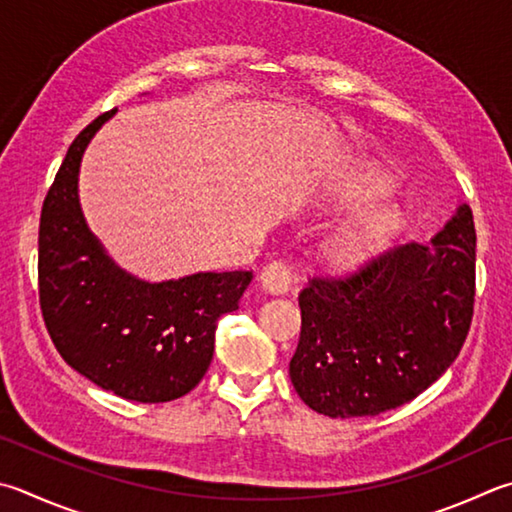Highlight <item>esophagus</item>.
<instances>
[{
    "mask_svg": "<svg viewBox=\"0 0 512 512\" xmlns=\"http://www.w3.org/2000/svg\"><path fill=\"white\" fill-rule=\"evenodd\" d=\"M259 284H262L266 293L284 295L291 288V268L286 266V262L266 264L262 275H259Z\"/></svg>",
    "mask_w": 512,
    "mask_h": 512,
    "instance_id": "34e87169",
    "label": "esophagus"
}]
</instances>
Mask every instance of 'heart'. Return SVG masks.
Returning <instances> with one entry per match:
<instances>
[{
	"mask_svg": "<svg viewBox=\"0 0 512 512\" xmlns=\"http://www.w3.org/2000/svg\"><path fill=\"white\" fill-rule=\"evenodd\" d=\"M385 197L387 185L376 174H358L340 188V199L347 206H371ZM398 230H401V217L396 210L371 208L331 246V253L340 262H360L383 250L398 235Z\"/></svg>",
	"mask_w": 512,
	"mask_h": 512,
	"instance_id": "obj_1",
	"label": "heart"
}]
</instances>
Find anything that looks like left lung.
I'll use <instances>...</instances> for the list:
<instances>
[{"mask_svg": "<svg viewBox=\"0 0 512 512\" xmlns=\"http://www.w3.org/2000/svg\"><path fill=\"white\" fill-rule=\"evenodd\" d=\"M475 246L461 203L430 244L392 248L347 280L313 277L288 365L302 401L331 418L376 416L439 380L470 331Z\"/></svg>", "mask_w": 512, "mask_h": 512, "instance_id": "obj_1", "label": "left lung"}]
</instances>
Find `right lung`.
I'll use <instances>...</instances> for the list:
<instances>
[{
    "mask_svg": "<svg viewBox=\"0 0 512 512\" xmlns=\"http://www.w3.org/2000/svg\"><path fill=\"white\" fill-rule=\"evenodd\" d=\"M116 109L71 143L40 217V306L55 349L91 383L136 403H167L201 383L217 320L237 311L253 273L145 282L120 268L80 208L82 154Z\"/></svg>",
    "mask_w": 512,
    "mask_h": 512,
    "instance_id": "right-lung-1",
    "label": "right lung"
}]
</instances>
